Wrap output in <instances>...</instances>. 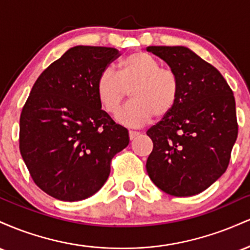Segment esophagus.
<instances>
[{
	"instance_id": "34e87169",
	"label": "esophagus",
	"mask_w": 250,
	"mask_h": 250,
	"mask_svg": "<svg viewBox=\"0 0 250 250\" xmlns=\"http://www.w3.org/2000/svg\"><path fill=\"white\" fill-rule=\"evenodd\" d=\"M139 135H140V133H137V131L130 130V131H129V139H130L131 141H133V140L136 139V137H139Z\"/></svg>"
}]
</instances>
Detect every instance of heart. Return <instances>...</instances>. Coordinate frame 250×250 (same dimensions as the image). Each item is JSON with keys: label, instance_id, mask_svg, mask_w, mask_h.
<instances>
[{"label": "heart", "instance_id": "heart-1", "mask_svg": "<svg viewBox=\"0 0 250 250\" xmlns=\"http://www.w3.org/2000/svg\"><path fill=\"white\" fill-rule=\"evenodd\" d=\"M130 91L133 101L119 111L116 119L128 127L146 125L155 115L167 116L179 99L176 74L161 68L155 57L143 51L130 54L119 63L117 74L104 70L96 84L99 101L105 111L114 114Z\"/></svg>", "mask_w": 250, "mask_h": 250}]
</instances>
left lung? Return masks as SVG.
Instances as JSON below:
<instances>
[{
  "label": "left lung",
  "instance_id": "1",
  "mask_svg": "<svg viewBox=\"0 0 250 250\" xmlns=\"http://www.w3.org/2000/svg\"><path fill=\"white\" fill-rule=\"evenodd\" d=\"M176 74L173 110L147 131L154 143L147 173L171 196H193L225 173L237 139L235 99L220 71L187 47L147 48Z\"/></svg>",
  "mask_w": 250,
  "mask_h": 250
}]
</instances>
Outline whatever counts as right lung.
<instances>
[{
    "label": "right lung",
    "instance_id": "1",
    "mask_svg": "<svg viewBox=\"0 0 250 250\" xmlns=\"http://www.w3.org/2000/svg\"><path fill=\"white\" fill-rule=\"evenodd\" d=\"M120 53L76 45L39 79L20 117V151L34 182L57 200L99 191L111 159L129 145L128 130L102 110L97 80Z\"/></svg>",
    "mask_w": 250,
    "mask_h": 250
}]
</instances>
